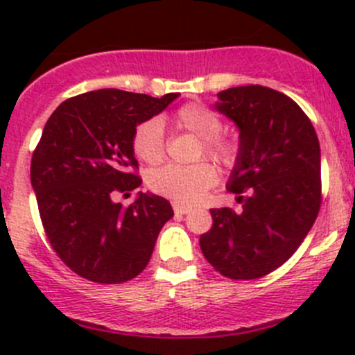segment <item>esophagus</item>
Here are the masks:
<instances>
[{
	"label": "esophagus",
	"mask_w": 355,
	"mask_h": 355,
	"mask_svg": "<svg viewBox=\"0 0 355 355\" xmlns=\"http://www.w3.org/2000/svg\"><path fill=\"white\" fill-rule=\"evenodd\" d=\"M173 211H175V214H187V213H191V207L184 206V204H180V202H173Z\"/></svg>",
	"instance_id": "obj_1"
}]
</instances>
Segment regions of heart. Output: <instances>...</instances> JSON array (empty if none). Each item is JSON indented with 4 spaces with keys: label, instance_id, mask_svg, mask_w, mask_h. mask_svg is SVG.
Here are the masks:
<instances>
[{
    "label": "heart",
    "instance_id": "heart-1",
    "mask_svg": "<svg viewBox=\"0 0 355 355\" xmlns=\"http://www.w3.org/2000/svg\"><path fill=\"white\" fill-rule=\"evenodd\" d=\"M175 123L200 137V153H206L218 163L230 166L237 159L239 148L235 141L220 134L221 118L204 103H189L175 113ZM134 155L148 164L163 161L164 130L159 118H149L137 125L132 139ZM216 168L209 161L194 164H166L149 175V187L156 194L173 199L175 202L192 204L209 191L216 182Z\"/></svg>",
    "mask_w": 355,
    "mask_h": 355
}]
</instances>
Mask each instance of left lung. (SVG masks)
I'll list each match as a JSON object with an SVG mask.
<instances>
[{"instance_id": "8db88e82", "label": "left lung", "mask_w": 355, "mask_h": 355, "mask_svg": "<svg viewBox=\"0 0 355 355\" xmlns=\"http://www.w3.org/2000/svg\"><path fill=\"white\" fill-rule=\"evenodd\" d=\"M214 105L241 130L228 191L241 211L211 209L200 235L207 263L232 280H254L299 249L321 206V151L316 130L293 99L263 85L218 92Z\"/></svg>"}]
</instances>
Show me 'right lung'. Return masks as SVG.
I'll return each instance as SVG.
<instances>
[{"mask_svg":"<svg viewBox=\"0 0 355 355\" xmlns=\"http://www.w3.org/2000/svg\"><path fill=\"white\" fill-rule=\"evenodd\" d=\"M178 92L148 94L99 89L67 99L46 121L34 149L31 182L46 237L60 259L94 284H123L148 266L170 202L139 194L132 139L139 123L161 113Z\"/></svg>","mask_w":355,"mask_h":355,"instance_id":"add662e5","label":"right lung"}]
</instances>
